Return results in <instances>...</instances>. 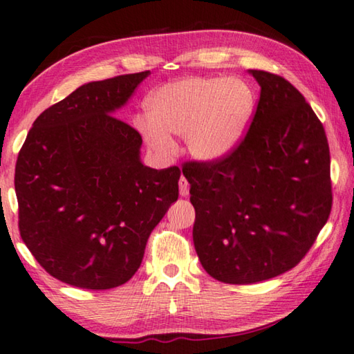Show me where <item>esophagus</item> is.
I'll list each match as a JSON object with an SVG mask.
<instances>
[{"label":"esophagus","mask_w":354,"mask_h":354,"mask_svg":"<svg viewBox=\"0 0 354 354\" xmlns=\"http://www.w3.org/2000/svg\"><path fill=\"white\" fill-rule=\"evenodd\" d=\"M179 194H181V197L189 195V181L184 176L179 178Z\"/></svg>","instance_id":"34e87169"}]
</instances>
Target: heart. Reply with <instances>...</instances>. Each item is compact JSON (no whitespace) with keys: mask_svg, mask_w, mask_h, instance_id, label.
I'll return each instance as SVG.
<instances>
[{"mask_svg":"<svg viewBox=\"0 0 354 354\" xmlns=\"http://www.w3.org/2000/svg\"><path fill=\"white\" fill-rule=\"evenodd\" d=\"M254 93L236 78L189 77L170 82L151 94L148 115L136 126L149 148L170 154L175 143L168 133L186 136L189 153L216 160L239 142L254 111Z\"/></svg>","mask_w":354,"mask_h":354,"instance_id":"1","label":"heart"}]
</instances>
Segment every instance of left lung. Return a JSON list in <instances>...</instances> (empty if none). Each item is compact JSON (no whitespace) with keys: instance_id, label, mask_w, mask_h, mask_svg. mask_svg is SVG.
Instances as JSON below:
<instances>
[{"instance_id":"1","label":"left lung","mask_w":354,"mask_h":354,"mask_svg":"<svg viewBox=\"0 0 354 354\" xmlns=\"http://www.w3.org/2000/svg\"><path fill=\"white\" fill-rule=\"evenodd\" d=\"M250 74L261 89L244 138L216 160L183 167L201 266L233 285L257 283L295 268L333 207L322 121L283 77Z\"/></svg>"}]
</instances>
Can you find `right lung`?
<instances>
[{
    "label": "right lung",
    "instance_id": "1",
    "mask_svg": "<svg viewBox=\"0 0 354 354\" xmlns=\"http://www.w3.org/2000/svg\"><path fill=\"white\" fill-rule=\"evenodd\" d=\"M151 74L91 82L32 122L15 165L20 236L39 265L86 290L126 283L178 200V167L142 164V136L113 115Z\"/></svg>",
    "mask_w": 354,
    "mask_h": 354
}]
</instances>
